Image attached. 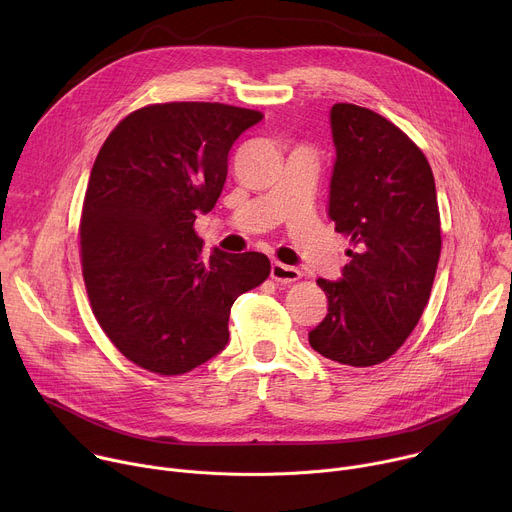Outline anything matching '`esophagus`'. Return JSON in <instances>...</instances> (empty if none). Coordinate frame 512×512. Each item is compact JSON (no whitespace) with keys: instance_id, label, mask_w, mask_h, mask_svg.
Masks as SVG:
<instances>
[{"instance_id":"obj_1","label":"esophagus","mask_w":512,"mask_h":512,"mask_svg":"<svg viewBox=\"0 0 512 512\" xmlns=\"http://www.w3.org/2000/svg\"><path fill=\"white\" fill-rule=\"evenodd\" d=\"M271 277L279 283H291L302 277V271L298 267H291V265H283L279 261L271 263Z\"/></svg>"}]
</instances>
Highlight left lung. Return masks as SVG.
<instances>
[{"instance_id":"8db88e82","label":"left lung","mask_w":512,"mask_h":512,"mask_svg":"<svg viewBox=\"0 0 512 512\" xmlns=\"http://www.w3.org/2000/svg\"><path fill=\"white\" fill-rule=\"evenodd\" d=\"M330 129L328 218L352 249L340 279H318L328 314L308 340L334 362L373 367L407 340L431 294L442 251L435 180L417 145L371 109L336 103Z\"/></svg>"}]
</instances>
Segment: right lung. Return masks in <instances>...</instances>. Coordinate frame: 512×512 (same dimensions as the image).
<instances>
[{"label": "right lung", "mask_w": 512, "mask_h": 512, "mask_svg": "<svg viewBox=\"0 0 512 512\" xmlns=\"http://www.w3.org/2000/svg\"><path fill=\"white\" fill-rule=\"evenodd\" d=\"M259 111L164 103L127 115L93 164L83 216V277L93 314L137 367L182 375L229 342L235 300L269 275L263 253L202 257L196 214L223 192L229 152Z\"/></svg>", "instance_id": "1"}]
</instances>
